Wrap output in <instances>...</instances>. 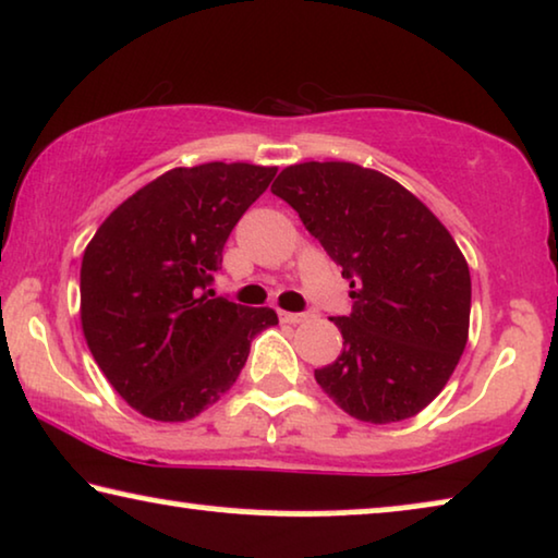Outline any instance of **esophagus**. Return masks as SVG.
Returning <instances> with one entry per match:
<instances>
[{
    "label": "esophagus",
    "instance_id": "obj_1",
    "mask_svg": "<svg viewBox=\"0 0 558 558\" xmlns=\"http://www.w3.org/2000/svg\"><path fill=\"white\" fill-rule=\"evenodd\" d=\"M279 317H281V323L300 325V323H304V319H307L310 315H307V312H279Z\"/></svg>",
    "mask_w": 558,
    "mask_h": 558
}]
</instances>
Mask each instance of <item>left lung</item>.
I'll list each match as a JSON object with an SVG mask.
<instances>
[{
    "mask_svg": "<svg viewBox=\"0 0 558 558\" xmlns=\"http://www.w3.org/2000/svg\"><path fill=\"white\" fill-rule=\"evenodd\" d=\"M271 193L300 213L350 281L338 361L317 384L350 416L391 424L437 399L470 327V269L437 216L376 170L304 162L279 172Z\"/></svg>",
    "mask_w": 558,
    "mask_h": 558,
    "instance_id": "8db88e82",
    "label": "left lung"
}]
</instances>
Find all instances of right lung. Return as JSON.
Returning a JSON list of instances; mask_svg holds the SVG:
<instances>
[{
	"label": "right lung",
	"mask_w": 558,
	"mask_h": 558,
	"mask_svg": "<svg viewBox=\"0 0 558 558\" xmlns=\"http://www.w3.org/2000/svg\"><path fill=\"white\" fill-rule=\"evenodd\" d=\"M277 167H174L119 205L81 264V323L90 355L129 407L187 422L246 365L251 340L279 317L208 296L223 246Z\"/></svg>",
	"instance_id": "right-lung-1"
}]
</instances>
